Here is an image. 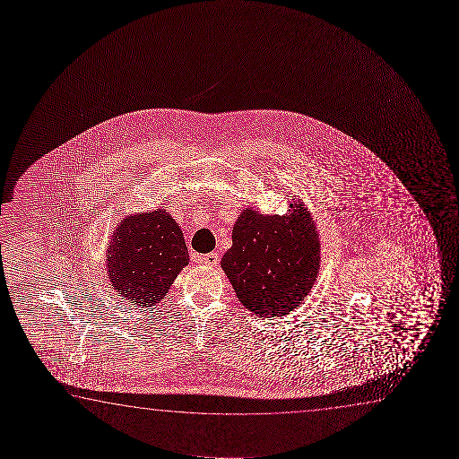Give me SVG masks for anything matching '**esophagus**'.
Returning a JSON list of instances; mask_svg holds the SVG:
<instances>
[{"label": "esophagus", "mask_w": 459, "mask_h": 459, "mask_svg": "<svg viewBox=\"0 0 459 459\" xmlns=\"http://www.w3.org/2000/svg\"><path fill=\"white\" fill-rule=\"evenodd\" d=\"M201 262L204 264H207V266H216L218 262H220V255L216 254V252H210V254H205L204 257L201 258Z\"/></svg>", "instance_id": "1"}]
</instances>
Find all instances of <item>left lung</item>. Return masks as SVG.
<instances>
[{
    "mask_svg": "<svg viewBox=\"0 0 459 459\" xmlns=\"http://www.w3.org/2000/svg\"><path fill=\"white\" fill-rule=\"evenodd\" d=\"M239 302L264 318L299 307L320 271V238L302 202L287 214L241 212L233 226L232 247L221 260Z\"/></svg>",
    "mask_w": 459,
    "mask_h": 459,
    "instance_id": "1",
    "label": "left lung"
}]
</instances>
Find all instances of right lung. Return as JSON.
I'll return each mask as SVG.
<instances>
[{
  "mask_svg": "<svg viewBox=\"0 0 459 459\" xmlns=\"http://www.w3.org/2000/svg\"><path fill=\"white\" fill-rule=\"evenodd\" d=\"M188 262L180 226L164 208L126 216L107 249V273L114 290L143 307L161 301Z\"/></svg>",
  "mask_w": 459,
  "mask_h": 459,
  "instance_id": "obj_1",
  "label": "right lung"
}]
</instances>
